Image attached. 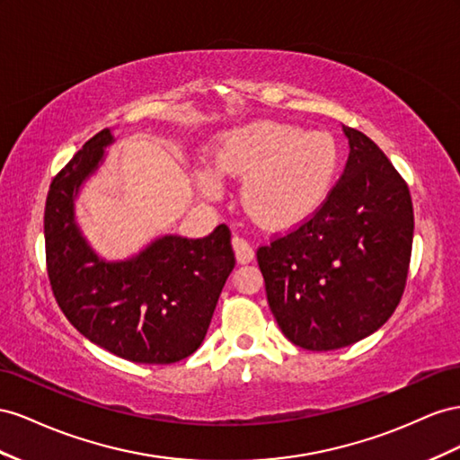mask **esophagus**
Here are the masks:
<instances>
[{"instance_id":"obj_1","label":"esophagus","mask_w":460,"mask_h":460,"mask_svg":"<svg viewBox=\"0 0 460 460\" xmlns=\"http://www.w3.org/2000/svg\"><path fill=\"white\" fill-rule=\"evenodd\" d=\"M233 251H234V256H237L239 264H248V261L254 260V248L246 239L239 237V234L237 237H233Z\"/></svg>"}]
</instances>
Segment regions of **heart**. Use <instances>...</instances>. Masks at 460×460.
<instances>
[{"label": "heart", "mask_w": 460, "mask_h": 460, "mask_svg": "<svg viewBox=\"0 0 460 460\" xmlns=\"http://www.w3.org/2000/svg\"><path fill=\"white\" fill-rule=\"evenodd\" d=\"M216 172L243 179L241 204L261 227L287 231L310 219L332 194L341 167V150L327 133L303 127L256 121L221 135L214 148ZM208 199L221 194L209 167L196 173Z\"/></svg>", "instance_id": "1"}]
</instances>
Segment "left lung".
<instances>
[{"label": "left lung", "mask_w": 460, "mask_h": 460, "mask_svg": "<svg viewBox=\"0 0 460 460\" xmlns=\"http://www.w3.org/2000/svg\"><path fill=\"white\" fill-rule=\"evenodd\" d=\"M349 160L310 219L258 248L271 314L306 350L349 347L401 303L412 252L409 187L377 144L345 127Z\"/></svg>", "instance_id": "obj_1"}]
</instances>
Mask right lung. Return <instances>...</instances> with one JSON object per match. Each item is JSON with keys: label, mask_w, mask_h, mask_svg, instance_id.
Listing matches in <instances>:
<instances>
[{"label": "right lung", "mask_w": 460, "mask_h": 460, "mask_svg": "<svg viewBox=\"0 0 460 460\" xmlns=\"http://www.w3.org/2000/svg\"><path fill=\"white\" fill-rule=\"evenodd\" d=\"M113 142L103 128L49 185L46 266L61 312L92 343L140 364H172L202 345L221 288L234 268L231 231L204 239L165 234L123 261H103L75 221V199Z\"/></svg>", "instance_id": "right-lung-1"}]
</instances>
